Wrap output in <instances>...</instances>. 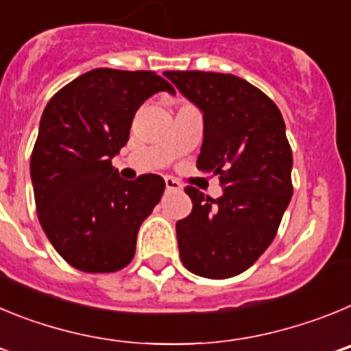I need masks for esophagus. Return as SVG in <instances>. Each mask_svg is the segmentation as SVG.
Returning <instances> with one entry per match:
<instances>
[{
  "label": "esophagus",
  "instance_id": "34e87169",
  "mask_svg": "<svg viewBox=\"0 0 351 351\" xmlns=\"http://www.w3.org/2000/svg\"><path fill=\"white\" fill-rule=\"evenodd\" d=\"M165 186L169 191H181L182 190V184L179 181L172 178H165Z\"/></svg>",
  "mask_w": 351,
  "mask_h": 351
}]
</instances>
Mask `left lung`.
<instances>
[{
    "label": "left lung",
    "mask_w": 351,
    "mask_h": 351,
    "mask_svg": "<svg viewBox=\"0 0 351 351\" xmlns=\"http://www.w3.org/2000/svg\"><path fill=\"white\" fill-rule=\"evenodd\" d=\"M163 75L204 112L197 169L218 176L223 186L216 200L186 186L193 209L176 225L179 256L197 276L234 278L271 246L293 193L283 116L265 93L232 73Z\"/></svg>",
    "instance_id": "8db88e82"
}]
</instances>
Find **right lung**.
I'll return each instance as SVG.
<instances>
[{
	"instance_id": "add662e5",
	"label": "right lung",
	"mask_w": 351,
	"mask_h": 351,
	"mask_svg": "<svg viewBox=\"0 0 351 351\" xmlns=\"http://www.w3.org/2000/svg\"><path fill=\"white\" fill-rule=\"evenodd\" d=\"M173 88L154 71L96 68L49 100L40 121L31 181L40 225L54 250L82 272H116L135 255L142 221L165 191L145 173L119 178L112 158L128 142L135 112Z\"/></svg>"
}]
</instances>
